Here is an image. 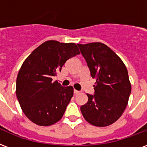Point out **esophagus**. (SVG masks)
<instances>
[{"mask_svg":"<svg viewBox=\"0 0 147 147\" xmlns=\"http://www.w3.org/2000/svg\"><path fill=\"white\" fill-rule=\"evenodd\" d=\"M80 93V92H79V91H78V90H74V93H75V94H78V93Z\"/></svg>","mask_w":147,"mask_h":147,"instance_id":"34e87169","label":"esophagus"}]
</instances>
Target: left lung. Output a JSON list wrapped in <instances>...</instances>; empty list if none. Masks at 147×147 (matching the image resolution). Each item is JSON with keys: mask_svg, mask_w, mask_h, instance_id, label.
I'll list each match as a JSON object with an SVG mask.
<instances>
[{"mask_svg": "<svg viewBox=\"0 0 147 147\" xmlns=\"http://www.w3.org/2000/svg\"><path fill=\"white\" fill-rule=\"evenodd\" d=\"M86 61L92 78L96 79L94 94H86L87 103L80 107L91 125H111L123 114L131 93L128 71L123 61L102 43L77 44Z\"/></svg>", "mask_w": 147, "mask_h": 147, "instance_id": "1", "label": "left lung"}]
</instances>
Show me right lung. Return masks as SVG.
Listing matches in <instances>:
<instances>
[{
    "label": "right lung",
    "instance_id": "1",
    "mask_svg": "<svg viewBox=\"0 0 147 147\" xmlns=\"http://www.w3.org/2000/svg\"><path fill=\"white\" fill-rule=\"evenodd\" d=\"M79 54L76 43L48 40L25 60L17 76L16 96L23 113L33 123L49 126L62 118L73 88L62 86L52 78L69 58Z\"/></svg>",
    "mask_w": 147,
    "mask_h": 147
}]
</instances>
